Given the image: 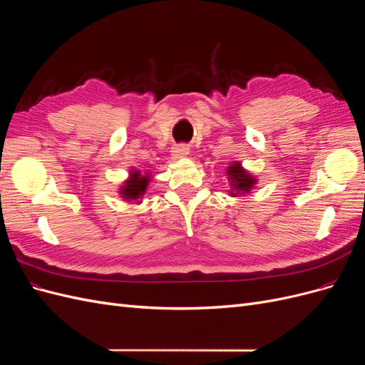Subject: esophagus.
<instances>
[{
    "instance_id": "1",
    "label": "esophagus",
    "mask_w": 365,
    "mask_h": 365,
    "mask_svg": "<svg viewBox=\"0 0 365 365\" xmlns=\"http://www.w3.org/2000/svg\"><path fill=\"white\" fill-rule=\"evenodd\" d=\"M187 155H190V147H187V145L180 144V145H175V147H173V158H174V159L186 158Z\"/></svg>"
}]
</instances>
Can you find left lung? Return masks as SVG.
I'll return each mask as SVG.
<instances>
[{"label": "left lung", "mask_w": 365, "mask_h": 365, "mask_svg": "<svg viewBox=\"0 0 365 365\" xmlns=\"http://www.w3.org/2000/svg\"><path fill=\"white\" fill-rule=\"evenodd\" d=\"M227 175H229V186H230V194L233 197H237L240 194H247L250 192L253 185L256 183L255 178L247 173L240 162H235L227 168Z\"/></svg>", "instance_id": "obj_1"}]
</instances>
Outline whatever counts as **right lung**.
Listing matches in <instances>:
<instances>
[{
  "label": "right lung",
  "mask_w": 365,
  "mask_h": 365,
  "mask_svg": "<svg viewBox=\"0 0 365 365\" xmlns=\"http://www.w3.org/2000/svg\"><path fill=\"white\" fill-rule=\"evenodd\" d=\"M150 182V175H140L139 171H132L130 179L121 186V195L125 200H135L139 203V198L145 194Z\"/></svg>",
  "instance_id": "obj_1"
}]
</instances>
